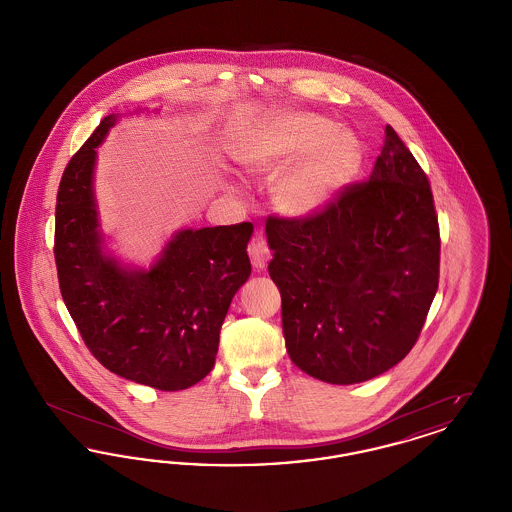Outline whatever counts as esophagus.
Segmentation results:
<instances>
[{
	"label": "esophagus",
	"instance_id": "34e87169",
	"mask_svg": "<svg viewBox=\"0 0 512 512\" xmlns=\"http://www.w3.org/2000/svg\"><path fill=\"white\" fill-rule=\"evenodd\" d=\"M249 257H251V265L255 268H265V265L268 263V259H270V249H268V245L263 242V240H253L251 244H249Z\"/></svg>",
	"mask_w": 512,
	"mask_h": 512
}]
</instances>
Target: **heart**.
<instances>
[{
	"label": "heart",
	"mask_w": 512,
	"mask_h": 512,
	"mask_svg": "<svg viewBox=\"0 0 512 512\" xmlns=\"http://www.w3.org/2000/svg\"><path fill=\"white\" fill-rule=\"evenodd\" d=\"M238 161L255 174H282L272 190L274 205L292 219L322 211L363 167V146L349 130L313 113H286L251 134Z\"/></svg>",
	"instance_id": "obj_1"
}]
</instances>
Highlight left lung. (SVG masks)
I'll use <instances>...</instances> for the list:
<instances>
[{"label": "left lung", "instance_id": "left-lung-1", "mask_svg": "<svg viewBox=\"0 0 512 512\" xmlns=\"http://www.w3.org/2000/svg\"><path fill=\"white\" fill-rule=\"evenodd\" d=\"M267 238L293 365L345 386L409 355L438 292L441 240L428 176L390 124L368 180L313 217H270Z\"/></svg>", "mask_w": 512, "mask_h": 512}]
</instances>
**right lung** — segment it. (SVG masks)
Instances as JSON below:
<instances>
[{
  "mask_svg": "<svg viewBox=\"0 0 512 512\" xmlns=\"http://www.w3.org/2000/svg\"><path fill=\"white\" fill-rule=\"evenodd\" d=\"M109 115L69 161L55 205V267L74 324L107 370L161 391L186 390L215 366L220 326L251 274V222L182 230L149 270L101 253L92 192Z\"/></svg>",
  "mask_w": 512,
  "mask_h": 512,
  "instance_id": "obj_1",
  "label": "right lung"
}]
</instances>
